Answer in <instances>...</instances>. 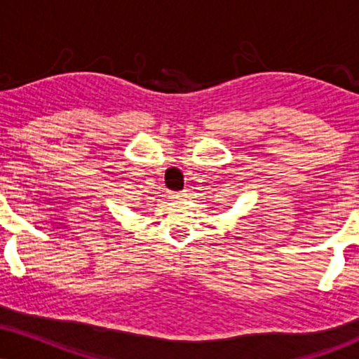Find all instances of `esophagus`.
Returning a JSON list of instances; mask_svg holds the SVG:
<instances>
[{
	"label": "esophagus",
	"instance_id": "esophagus-1",
	"mask_svg": "<svg viewBox=\"0 0 359 359\" xmlns=\"http://www.w3.org/2000/svg\"><path fill=\"white\" fill-rule=\"evenodd\" d=\"M170 198L172 201H181L187 198V193L184 191H175V193H170Z\"/></svg>",
	"mask_w": 359,
	"mask_h": 359
}]
</instances>
